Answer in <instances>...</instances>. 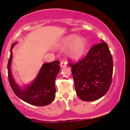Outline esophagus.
Segmentation results:
<instances>
[{"label": "esophagus", "instance_id": "esophagus-1", "mask_svg": "<svg viewBox=\"0 0 130 130\" xmlns=\"http://www.w3.org/2000/svg\"><path fill=\"white\" fill-rule=\"evenodd\" d=\"M67 62L66 61H64V60H63V61H62L61 63H60V66L61 68H63V67H65L67 66Z\"/></svg>", "mask_w": 130, "mask_h": 130}]
</instances>
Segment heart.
Listing matches in <instances>:
<instances>
[{"label": "heart", "instance_id": "obj_1", "mask_svg": "<svg viewBox=\"0 0 130 130\" xmlns=\"http://www.w3.org/2000/svg\"><path fill=\"white\" fill-rule=\"evenodd\" d=\"M88 41L83 37L72 34L62 39L60 47L62 49L70 48L68 55L73 59H78L86 53L88 48Z\"/></svg>", "mask_w": 130, "mask_h": 130}]
</instances>
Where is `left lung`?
<instances>
[{
    "label": "left lung",
    "instance_id": "obj_1",
    "mask_svg": "<svg viewBox=\"0 0 130 130\" xmlns=\"http://www.w3.org/2000/svg\"><path fill=\"white\" fill-rule=\"evenodd\" d=\"M91 48L86 57L76 63H69L77 96L93 101L106 94L111 83L113 63L107 44L103 40Z\"/></svg>",
    "mask_w": 130,
    "mask_h": 130
}]
</instances>
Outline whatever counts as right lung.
Here are the masks:
<instances>
[{
	"instance_id": "1",
	"label": "right lung",
	"mask_w": 130,
	"mask_h": 130,
	"mask_svg": "<svg viewBox=\"0 0 130 130\" xmlns=\"http://www.w3.org/2000/svg\"><path fill=\"white\" fill-rule=\"evenodd\" d=\"M16 44L17 42L11 45L8 63V79L13 92L21 100L34 106H45L51 104L56 96L55 79L60 71L59 61L55 60L44 63L34 81L21 88L15 81L11 68L12 50Z\"/></svg>"
}]
</instances>
